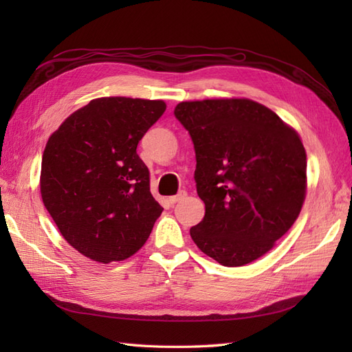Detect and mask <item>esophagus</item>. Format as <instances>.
Listing matches in <instances>:
<instances>
[{
    "label": "esophagus",
    "instance_id": "1",
    "mask_svg": "<svg viewBox=\"0 0 352 352\" xmlns=\"http://www.w3.org/2000/svg\"><path fill=\"white\" fill-rule=\"evenodd\" d=\"M186 197V190H179V192L176 194V195H173V197H170L168 198V202L170 204H176V202H179V201H182L184 198Z\"/></svg>",
    "mask_w": 352,
    "mask_h": 352
}]
</instances>
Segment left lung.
<instances>
[{"mask_svg":"<svg viewBox=\"0 0 352 352\" xmlns=\"http://www.w3.org/2000/svg\"><path fill=\"white\" fill-rule=\"evenodd\" d=\"M175 116L194 142L197 192L206 204L190 238L226 267L260 258L302 207L307 155L300 136L245 98L180 102Z\"/></svg>","mask_w":352,"mask_h":352,"instance_id":"1","label":"left lung"}]
</instances>
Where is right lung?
<instances>
[{
  "mask_svg": "<svg viewBox=\"0 0 352 352\" xmlns=\"http://www.w3.org/2000/svg\"><path fill=\"white\" fill-rule=\"evenodd\" d=\"M164 111L162 100L97 98L50 136L42 201L63 238L85 257L120 261L150 236L163 207L150 192L136 146Z\"/></svg>",
  "mask_w": 352,
  "mask_h": 352,
  "instance_id": "1",
  "label": "right lung"
}]
</instances>
